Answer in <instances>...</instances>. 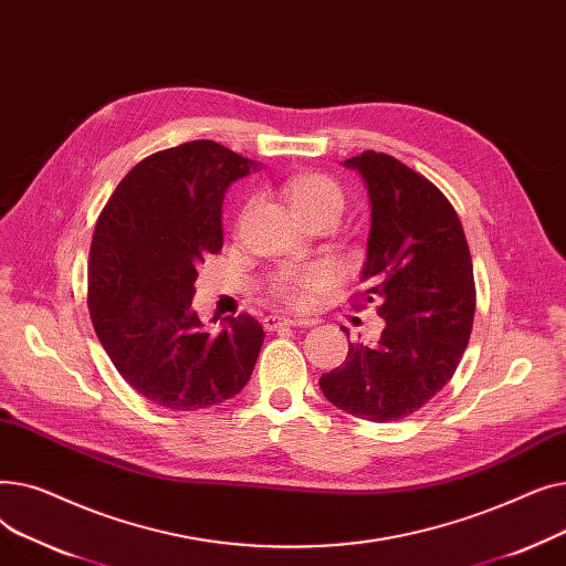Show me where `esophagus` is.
<instances>
[{"label":"esophagus","instance_id":"esophagus-1","mask_svg":"<svg viewBox=\"0 0 566 566\" xmlns=\"http://www.w3.org/2000/svg\"><path fill=\"white\" fill-rule=\"evenodd\" d=\"M316 318H305V316H280V314H271L263 318V328L265 331H277L282 325H314Z\"/></svg>","mask_w":566,"mask_h":566}]
</instances>
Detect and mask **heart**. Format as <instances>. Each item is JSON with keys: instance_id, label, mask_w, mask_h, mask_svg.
<instances>
[{"instance_id": "b5f03b06", "label": "heart", "mask_w": 566, "mask_h": 566, "mask_svg": "<svg viewBox=\"0 0 566 566\" xmlns=\"http://www.w3.org/2000/svg\"><path fill=\"white\" fill-rule=\"evenodd\" d=\"M286 192L295 211H301V208H312V206H328V208H335L337 213H342L344 208V195L339 186L325 176L295 178V181L289 184ZM331 280L333 275L331 271H325V268H305V271L282 277L277 284V293L280 298L289 305H305L310 303L314 293L328 286Z\"/></svg>"}]
</instances>
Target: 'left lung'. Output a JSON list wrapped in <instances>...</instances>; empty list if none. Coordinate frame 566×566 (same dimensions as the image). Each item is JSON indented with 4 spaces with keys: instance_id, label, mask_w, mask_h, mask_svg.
<instances>
[{
    "instance_id": "1",
    "label": "left lung",
    "mask_w": 566,
    "mask_h": 566,
    "mask_svg": "<svg viewBox=\"0 0 566 566\" xmlns=\"http://www.w3.org/2000/svg\"><path fill=\"white\" fill-rule=\"evenodd\" d=\"M344 167L369 195L363 303L380 305L385 328L376 344H348L318 385L355 418L397 422L436 397L463 358L474 318L470 250L452 203L422 174L376 151Z\"/></svg>"
}]
</instances>
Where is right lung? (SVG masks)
<instances>
[{
  "instance_id": "obj_1",
  "label": "right lung",
  "mask_w": 566,
  "mask_h": 566,
  "mask_svg": "<svg viewBox=\"0 0 566 566\" xmlns=\"http://www.w3.org/2000/svg\"><path fill=\"white\" fill-rule=\"evenodd\" d=\"M261 165L211 139L148 156L116 186L88 252V314L130 388L201 410L245 388L263 344L248 314L213 333L192 310L197 268L222 250V201ZM216 323V318H213Z\"/></svg>"
}]
</instances>
